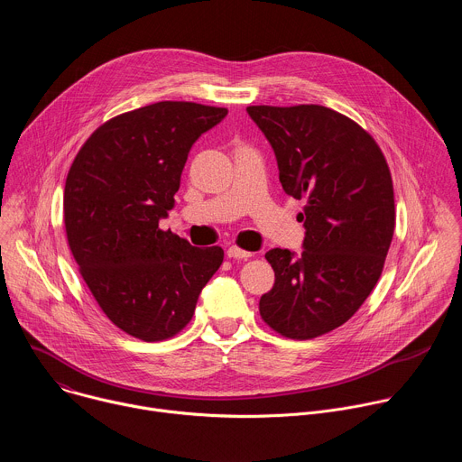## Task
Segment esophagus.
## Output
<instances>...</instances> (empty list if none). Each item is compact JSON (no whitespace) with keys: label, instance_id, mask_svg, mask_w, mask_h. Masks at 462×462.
<instances>
[{"label":"esophagus","instance_id":"1","mask_svg":"<svg viewBox=\"0 0 462 462\" xmlns=\"http://www.w3.org/2000/svg\"><path fill=\"white\" fill-rule=\"evenodd\" d=\"M226 255H228L230 259H248V257H252V252L243 250V248H239V246L232 245V246H228Z\"/></svg>","mask_w":462,"mask_h":462}]
</instances>
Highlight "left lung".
I'll list each match as a JSON object with an SVG mask.
<instances>
[{
	"label": "left lung",
	"mask_w": 462,
	"mask_h": 462,
	"mask_svg": "<svg viewBox=\"0 0 462 462\" xmlns=\"http://www.w3.org/2000/svg\"><path fill=\"white\" fill-rule=\"evenodd\" d=\"M246 111L274 148L285 193L305 199L303 252L265 254L276 282L259 314L278 335L310 340L351 319L380 280L394 232L391 171L376 141L335 109Z\"/></svg>",
	"instance_id": "left-lung-1"
}]
</instances>
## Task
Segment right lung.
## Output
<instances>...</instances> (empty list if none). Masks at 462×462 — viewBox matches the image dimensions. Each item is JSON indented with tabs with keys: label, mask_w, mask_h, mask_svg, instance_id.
I'll use <instances>...</instances> for the list:
<instances>
[{
	"label": "right lung",
	"mask_w": 462,
	"mask_h": 462,
	"mask_svg": "<svg viewBox=\"0 0 462 462\" xmlns=\"http://www.w3.org/2000/svg\"><path fill=\"white\" fill-rule=\"evenodd\" d=\"M226 113L164 100L116 115L93 131L69 168V250L102 312L129 337L179 335L221 267V246H191L159 221L173 208L191 144Z\"/></svg>",
	"instance_id": "right-lung-1"
}]
</instances>
